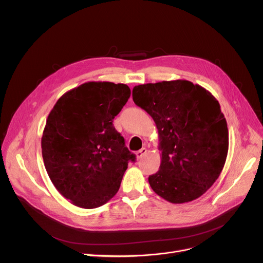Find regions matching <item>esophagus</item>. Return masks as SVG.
<instances>
[{
    "label": "esophagus",
    "mask_w": 263,
    "mask_h": 263,
    "mask_svg": "<svg viewBox=\"0 0 263 263\" xmlns=\"http://www.w3.org/2000/svg\"><path fill=\"white\" fill-rule=\"evenodd\" d=\"M146 153H147V149H146L145 147H142L141 149H139L138 152H136V157H137L138 159H140V158H142V156L145 155Z\"/></svg>",
    "instance_id": "34e87169"
}]
</instances>
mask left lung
Listing matches in <instances>:
<instances>
[{"instance_id":"1","label":"left lung","mask_w":263,"mask_h":263,"mask_svg":"<svg viewBox=\"0 0 263 263\" xmlns=\"http://www.w3.org/2000/svg\"><path fill=\"white\" fill-rule=\"evenodd\" d=\"M133 100L158 129L161 163L148 177L153 191L173 204L203 195L220 176L228 152L217 99L202 86L177 80L135 86Z\"/></svg>"}]
</instances>
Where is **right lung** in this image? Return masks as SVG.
<instances>
[{
  "label": "right lung",
  "instance_id": "1",
  "mask_svg": "<svg viewBox=\"0 0 263 263\" xmlns=\"http://www.w3.org/2000/svg\"><path fill=\"white\" fill-rule=\"evenodd\" d=\"M130 97L124 84L88 82L61 97L46 119L42 158L58 192L77 207L98 208L119 191L136 156L112 124Z\"/></svg>",
  "mask_w": 263,
  "mask_h": 263
}]
</instances>
